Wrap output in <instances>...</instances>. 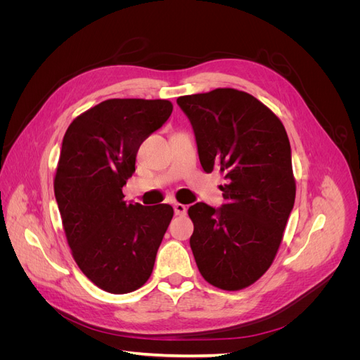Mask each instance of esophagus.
I'll return each mask as SVG.
<instances>
[{"label":"esophagus","instance_id":"esophagus-1","mask_svg":"<svg viewBox=\"0 0 360 360\" xmlns=\"http://www.w3.org/2000/svg\"><path fill=\"white\" fill-rule=\"evenodd\" d=\"M174 212H176L177 216H184L188 212V207L184 204H180V202H176L174 204Z\"/></svg>","mask_w":360,"mask_h":360}]
</instances>
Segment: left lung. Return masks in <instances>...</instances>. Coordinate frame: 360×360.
Wrapping results in <instances>:
<instances>
[{
	"label": "left lung",
	"mask_w": 360,
	"mask_h": 360,
	"mask_svg": "<svg viewBox=\"0 0 360 360\" xmlns=\"http://www.w3.org/2000/svg\"><path fill=\"white\" fill-rule=\"evenodd\" d=\"M205 172L219 171L225 204L197 202L191 249L202 278L226 291L243 290L274 263L296 198L290 141L279 117L236 89L181 96Z\"/></svg>",
	"instance_id": "left-lung-1"
}]
</instances>
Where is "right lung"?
Instances as JSON below:
<instances>
[{"label":"right lung","instance_id":"1","mask_svg":"<svg viewBox=\"0 0 360 360\" xmlns=\"http://www.w3.org/2000/svg\"><path fill=\"white\" fill-rule=\"evenodd\" d=\"M171 112L163 99H108L64 134L53 192L73 259L103 291H135L153 271L174 210L126 202L123 186L139 146Z\"/></svg>","mask_w":360,"mask_h":360}]
</instances>
